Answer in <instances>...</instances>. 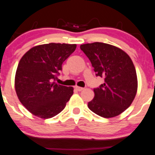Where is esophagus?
<instances>
[{
  "mask_svg": "<svg viewBox=\"0 0 155 155\" xmlns=\"http://www.w3.org/2000/svg\"><path fill=\"white\" fill-rule=\"evenodd\" d=\"M75 89L78 90V91H82L84 88H83V87H75Z\"/></svg>",
  "mask_w": 155,
  "mask_h": 155,
  "instance_id": "34e87169",
  "label": "esophagus"
}]
</instances>
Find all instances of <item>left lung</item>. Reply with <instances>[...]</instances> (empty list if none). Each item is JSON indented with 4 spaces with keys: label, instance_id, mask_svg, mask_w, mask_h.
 <instances>
[{
    "label": "left lung",
    "instance_id": "left-lung-1",
    "mask_svg": "<svg viewBox=\"0 0 155 155\" xmlns=\"http://www.w3.org/2000/svg\"><path fill=\"white\" fill-rule=\"evenodd\" d=\"M81 50L90 59L96 76L104 84L94 88L88 108L101 117L119 115L133 102L137 91V76L131 59L120 49L100 42L82 44Z\"/></svg>",
    "mask_w": 155,
    "mask_h": 155
}]
</instances>
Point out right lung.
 Masks as SVG:
<instances>
[{
    "label": "right lung",
    "instance_id": "right-lung-1",
    "mask_svg": "<svg viewBox=\"0 0 155 155\" xmlns=\"http://www.w3.org/2000/svg\"><path fill=\"white\" fill-rule=\"evenodd\" d=\"M76 47V44L55 43L36 46L20 59L15 89L21 103L34 115L51 118L65 108L74 89L55 81L63 62Z\"/></svg>",
    "mask_w": 155,
    "mask_h": 155
}]
</instances>
